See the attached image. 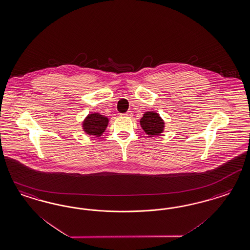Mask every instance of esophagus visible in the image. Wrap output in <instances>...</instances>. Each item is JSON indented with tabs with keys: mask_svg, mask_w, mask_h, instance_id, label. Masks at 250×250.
<instances>
[{
	"mask_svg": "<svg viewBox=\"0 0 250 250\" xmlns=\"http://www.w3.org/2000/svg\"><path fill=\"white\" fill-rule=\"evenodd\" d=\"M122 116H124V117H128V118H130V117L132 116V111H128L127 113L123 114Z\"/></svg>",
	"mask_w": 250,
	"mask_h": 250,
	"instance_id": "1",
	"label": "esophagus"
}]
</instances>
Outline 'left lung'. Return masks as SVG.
Segmentation results:
<instances>
[{
    "label": "left lung",
    "instance_id": "obj_1",
    "mask_svg": "<svg viewBox=\"0 0 250 250\" xmlns=\"http://www.w3.org/2000/svg\"><path fill=\"white\" fill-rule=\"evenodd\" d=\"M140 125L150 137L160 135L165 128L164 121L157 113L154 111L146 112L143 118L140 120Z\"/></svg>",
    "mask_w": 250,
    "mask_h": 250
}]
</instances>
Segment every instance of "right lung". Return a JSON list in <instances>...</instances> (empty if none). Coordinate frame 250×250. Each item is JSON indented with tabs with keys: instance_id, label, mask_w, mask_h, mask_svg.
<instances>
[{
	"instance_id": "obj_1",
	"label": "right lung",
	"mask_w": 250,
	"mask_h": 250,
	"mask_svg": "<svg viewBox=\"0 0 250 250\" xmlns=\"http://www.w3.org/2000/svg\"><path fill=\"white\" fill-rule=\"evenodd\" d=\"M108 118L99 113H91L83 121V129L86 134L100 137L108 125Z\"/></svg>"
}]
</instances>
